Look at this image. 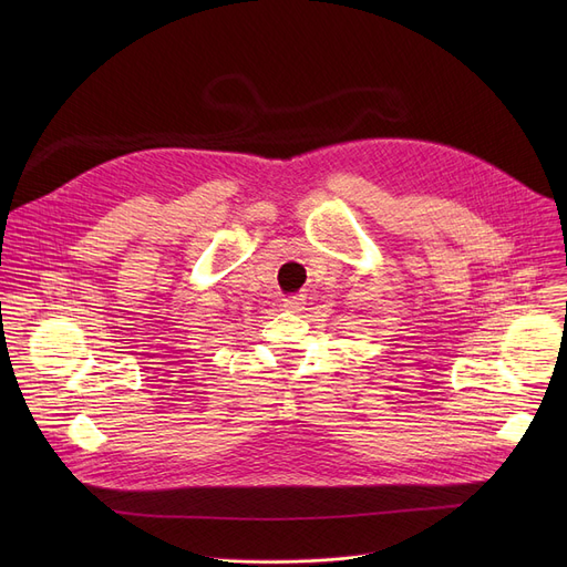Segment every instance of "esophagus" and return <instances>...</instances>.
Returning a JSON list of instances; mask_svg holds the SVG:
<instances>
[{"label": "esophagus", "instance_id": "esophagus-1", "mask_svg": "<svg viewBox=\"0 0 567 567\" xmlns=\"http://www.w3.org/2000/svg\"><path fill=\"white\" fill-rule=\"evenodd\" d=\"M282 306L287 310H291V312H301L306 308V296L303 293H291V296H287V299L282 301Z\"/></svg>", "mask_w": 567, "mask_h": 567}]
</instances>
